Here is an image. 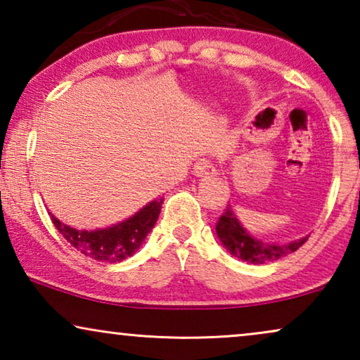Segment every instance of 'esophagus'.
<instances>
[{
  "label": "esophagus",
  "instance_id": "1",
  "mask_svg": "<svg viewBox=\"0 0 360 360\" xmlns=\"http://www.w3.org/2000/svg\"><path fill=\"white\" fill-rule=\"evenodd\" d=\"M193 174L196 176H214L218 175V172H216L213 162L208 159H200L193 167Z\"/></svg>",
  "mask_w": 360,
  "mask_h": 360
}]
</instances>
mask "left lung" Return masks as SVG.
Returning <instances> with one entry per match:
<instances>
[{
	"instance_id": "8db88e82",
	"label": "left lung",
	"mask_w": 360,
	"mask_h": 360,
	"mask_svg": "<svg viewBox=\"0 0 360 360\" xmlns=\"http://www.w3.org/2000/svg\"><path fill=\"white\" fill-rule=\"evenodd\" d=\"M216 234L221 240V244L233 254L234 257L248 264L260 265L267 262H275V260L285 257L290 252H295L298 248L307 243L308 236L302 239L292 240L287 244H269L250 236L244 226L239 223L238 216H236L233 206L228 205L224 213L216 223Z\"/></svg>"
}]
</instances>
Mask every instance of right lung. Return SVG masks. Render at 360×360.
Masks as SVG:
<instances>
[{"label": "right lung", "mask_w": 360, "mask_h": 360, "mask_svg": "<svg viewBox=\"0 0 360 360\" xmlns=\"http://www.w3.org/2000/svg\"><path fill=\"white\" fill-rule=\"evenodd\" d=\"M164 198H155L150 203L134 213L121 223L108 226L103 229H75L62 221H58L51 211L52 223L58 229L67 243H70L77 250L100 262L116 264L134 255L144 243L159 218Z\"/></svg>", "instance_id": "add662e5"}]
</instances>
